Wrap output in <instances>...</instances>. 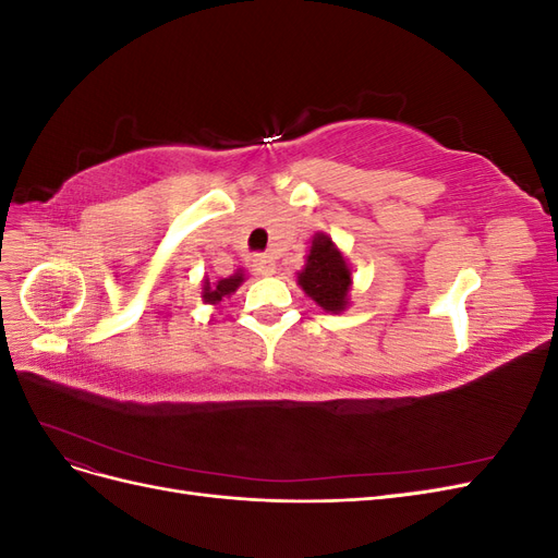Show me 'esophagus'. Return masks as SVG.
<instances>
[{
    "label": "esophagus",
    "mask_w": 558,
    "mask_h": 558,
    "mask_svg": "<svg viewBox=\"0 0 558 558\" xmlns=\"http://www.w3.org/2000/svg\"><path fill=\"white\" fill-rule=\"evenodd\" d=\"M253 269H256L258 275H272L275 272L272 256H267V253H258V256L253 258Z\"/></svg>",
    "instance_id": "obj_1"
}]
</instances>
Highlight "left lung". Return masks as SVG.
<instances>
[{"label": "left lung", "instance_id": "left-lung-1", "mask_svg": "<svg viewBox=\"0 0 558 558\" xmlns=\"http://www.w3.org/2000/svg\"><path fill=\"white\" fill-rule=\"evenodd\" d=\"M298 283L326 312L337 314L347 307L351 272L342 253L337 251V246L326 234H316L314 238L307 265L298 275Z\"/></svg>", "mask_w": 558, "mask_h": 558}]
</instances>
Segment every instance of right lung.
<instances>
[{
    "label": "right lung",
    "mask_w": 558,
    "mask_h": 558,
    "mask_svg": "<svg viewBox=\"0 0 558 558\" xmlns=\"http://www.w3.org/2000/svg\"><path fill=\"white\" fill-rule=\"evenodd\" d=\"M244 281V275L242 272H234L232 277L228 279H218L216 283H211L209 279H205V291H202V298H205V302H209V305H216V302H221L226 295L238 291V286Z\"/></svg>",
    "instance_id": "1"
}]
</instances>
